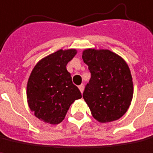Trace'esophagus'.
I'll list each match as a JSON object with an SVG mask.
<instances>
[{"instance_id":"1","label":"esophagus","mask_w":153,"mask_h":153,"mask_svg":"<svg viewBox=\"0 0 153 153\" xmlns=\"http://www.w3.org/2000/svg\"><path fill=\"white\" fill-rule=\"evenodd\" d=\"M78 87H79V90H80V91L82 93L83 91H84V85H83V84H82V85H80Z\"/></svg>"}]
</instances>
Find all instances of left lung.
I'll list each match as a JSON object with an SVG mask.
<instances>
[{"mask_svg":"<svg viewBox=\"0 0 153 153\" xmlns=\"http://www.w3.org/2000/svg\"><path fill=\"white\" fill-rule=\"evenodd\" d=\"M82 59L91 72L83 98L92 117L102 123L121 118L133 97V82L127 63L107 49H86Z\"/></svg>","mask_w":153,"mask_h":153,"instance_id":"1","label":"left lung"}]
</instances>
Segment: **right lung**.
I'll use <instances>...</instances> for the list:
<instances>
[{"label": "right lung", "mask_w": 153, "mask_h": 153, "mask_svg": "<svg viewBox=\"0 0 153 153\" xmlns=\"http://www.w3.org/2000/svg\"><path fill=\"white\" fill-rule=\"evenodd\" d=\"M76 52V49L56 51L41 59L30 72L26 86L27 103L35 116L44 123H62L71 105L82 98L66 70L67 63Z\"/></svg>", "instance_id": "right-lung-1"}]
</instances>
